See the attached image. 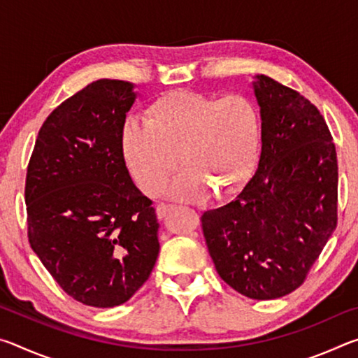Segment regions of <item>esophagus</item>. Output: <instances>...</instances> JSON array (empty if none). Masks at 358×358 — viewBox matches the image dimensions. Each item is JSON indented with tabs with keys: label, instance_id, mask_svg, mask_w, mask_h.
Returning <instances> with one entry per match:
<instances>
[{
	"label": "esophagus",
	"instance_id": "1",
	"mask_svg": "<svg viewBox=\"0 0 358 358\" xmlns=\"http://www.w3.org/2000/svg\"><path fill=\"white\" fill-rule=\"evenodd\" d=\"M171 208H172V205L164 203V202L157 205V207H156V215H157V217H159V220H161V217H164V216H166V213H167V211L171 210Z\"/></svg>",
	"mask_w": 358,
	"mask_h": 358
}]
</instances>
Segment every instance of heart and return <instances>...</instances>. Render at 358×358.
<instances>
[{
    "label": "heart",
    "mask_w": 358,
    "mask_h": 358,
    "mask_svg": "<svg viewBox=\"0 0 358 358\" xmlns=\"http://www.w3.org/2000/svg\"><path fill=\"white\" fill-rule=\"evenodd\" d=\"M259 145L260 115L251 99L187 90L156 98L145 121H128L121 132L126 166L150 196L162 191L180 157L186 173L171 187L180 201H197L205 189L216 197L234 192L251 175Z\"/></svg>",
    "instance_id": "heart-1"
}]
</instances>
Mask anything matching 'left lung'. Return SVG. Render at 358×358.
Returning <instances> with one entry per match:
<instances>
[{
    "instance_id": "left-lung-1",
    "label": "left lung",
    "mask_w": 358,
    "mask_h": 358,
    "mask_svg": "<svg viewBox=\"0 0 358 358\" xmlns=\"http://www.w3.org/2000/svg\"><path fill=\"white\" fill-rule=\"evenodd\" d=\"M262 150L237 197L205 211L202 230L217 275L238 294L271 300L294 292L338 222V159L317 107L257 76Z\"/></svg>"
}]
</instances>
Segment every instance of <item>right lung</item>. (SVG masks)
Here are the masks:
<instances>
[{"label": "right lung", "instance_id": "right-lung-1", "mask_svg": "<svg viewBox=\"0 0 358 358\" xmlns=\"http://www.w3.org/2000/svg\"><path fill=\"white\" fill-rule=\"evenodd\" d=\"M134 99L129 82L87 85L48 115L28 162L29 245L66 294L94 308L128 301L159 254L153 202L121 150Z\"/></svg>", "mask_w": 358, "mask_h": 358}]
</instances>
